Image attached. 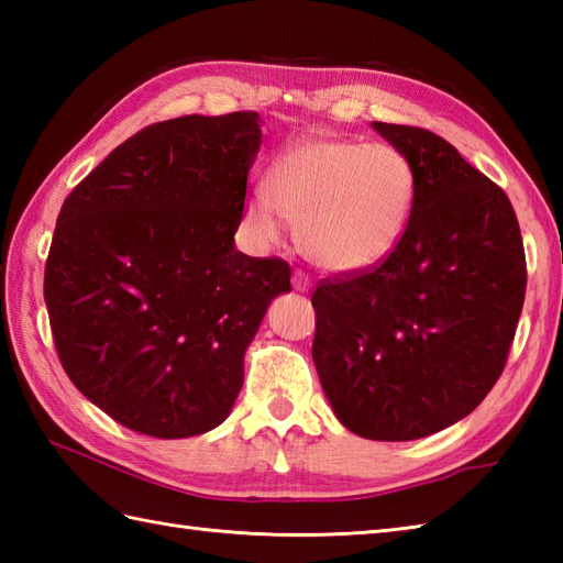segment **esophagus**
I'll return each instance as SVG.
<instances>
[{"mask_svg":"<svg viewBox=\"0 0 563 563\" xmlns=\"http://www.w3.org/2000/svg\"><path fill=\"white\" fill-rule=\"evenodd\" d=\"M292 285H295V290L305 292V290L312 288V280H309V275H307V273H302V271H295V273H292Z\"/></svg>","mask_w":563,"mask_h":563,"instance_id":"esophagus-1","label":"esophagus"}]
</instances>
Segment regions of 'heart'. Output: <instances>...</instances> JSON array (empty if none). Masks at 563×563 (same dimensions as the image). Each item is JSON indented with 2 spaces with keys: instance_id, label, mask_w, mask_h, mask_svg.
I'll use <instances>...</instances> for the list:
<instances>
[{
  "instance_id": "b5f03b06",
  "label": "heart",
  "mask_w": 563,
  "mask_h": 563,
  "mask_svg": "<svg viewBox=\"0 0 563 563\" xmlns=\"http://www.w3.org/2000/svg\"><path fill=\"white\" fill-rule=\"evenodd\" d=\"M263 194L295 227L297 246L314 266L355 273L377 266L401 242L413 208V172L397 147L382 142L307 140L271 166ZM269 211L249 202L246 220L275 242L280 224Z\"/></svg>"
}]
</instances>
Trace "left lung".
I'll return each instance as SVG.
<instances>
[{
	"instance_id": "1",
	"label": "left lung",
	"mask_w": 563,
	"mask_h": 563,
	"mask_svg": "<svg viewBox=\"0 0 563 563\" xmlns=\"http://www.w3.org/2000/svg\"><path fill=\"white\" fill-rule=\"evenodd\" d=\"M373 128L411 164V218L377 266L319 280L312 357L339 421L397 442L457 423L492 391L528 266L504 188L430 130Z\"/></svg>"
}]
</instances>
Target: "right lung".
I'll return each mask as SVG.
<instances>
[{
  "label": "right lung",
  "mask_w": 563,
  "mask_h": 563,
  "mask_svg": "<svg viewBox=\"0 0 563 563\" xmlns=\"http://www.w3.org/2000/svg\"><path fill=\"white\" fill-rule=\"evenodd\" d=\"M261 147L256 111L184 115L118 145L65 198L45 305L67 377L113 421L154 438L218 428L283 258L234 249Z\"/></svg>",
  "instance_id": "obj_1"
}]
</instances>
